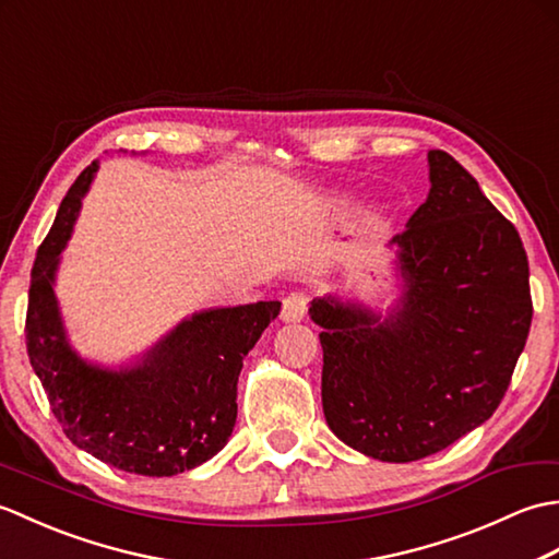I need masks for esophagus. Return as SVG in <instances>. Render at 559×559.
<instances>
[{"label": "esophagus", "instance_id": "obj_1", "mask_svg": "<svg viewBox=\"0 0 559 559\" xmlns=\"http://www.w3.org/2000/svg\"><path fill=\"white\" fill-rule=\"evenodd\" d=\"M307 307H310V300H307L305 293H290L283 298V310H281V319L283 322H300L307 314Z\"/></svg>", "mask_w": 559, "mask_h": 559}]
</instances>
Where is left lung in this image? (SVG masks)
Here are the masks:
<instances>
[{"label":"left lung","mask_w":559,"mask_h":559,"mask_svg":"<svg viewBox=\"0 0 559 559\" xmlns=\"http://www.w3.org/2000/svg\"><path fill=\"white\" fill-rule=\"evenodd\" d=\"M430 194L394 237L406 278L391 322L314 300L324 331L322 406L338 439L408 463L454 444L500 406L526 346L533 300L524 242L459 160L427 153Z\"/></svg>","instance_id":"left-lung-1"}]
</instances>
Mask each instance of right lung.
Segmentation results:
<instances>
[{"label":"right lung","instance_id":"obj_1","mask_svg":"<svg viewBox=\"0 0 559 559\" xmlns=\"http://www.w3.org/2000/svg\"><path fill=\"white\" fill-rule=\"evenodd\" d=\"M98 165L69 187L31 271L26 348L57 423L79 449L139 476H175L216 456L237 418L242 360L281 302L194 314L134 370L105 372L67 346L52 278Z\"/></svg>","mask_w":559,"mask_h":559}]
</instances>
